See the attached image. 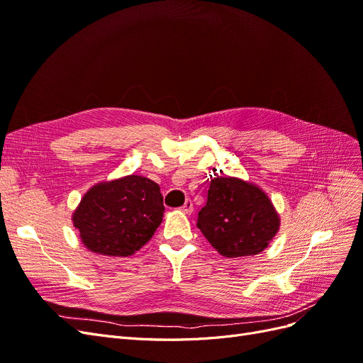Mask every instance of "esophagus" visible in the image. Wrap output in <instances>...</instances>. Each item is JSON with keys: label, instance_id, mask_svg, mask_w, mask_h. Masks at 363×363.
<instances>
[{"label": "esophagus", "instance_id": "esophagus-1", "mask_svg": "<svg viewBox=\"0 0 363 363\" xmlns=\"http://www.w3.org/2000/svg\"><path fill=\"white\" fill-rule=\"evenodd\" d=\"M182 212H184L186 215H192V212H194V204H192L191 200H188V201H186V203L183 204Z\"/></svg>", "mask_w": 363, "mask_h": 363}]
</instances>
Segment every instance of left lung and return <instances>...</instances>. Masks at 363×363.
Instances as JSON below:
<instances>
[{
	"instance_id": "1",
	"label": "left lung",
	"mask_w": 363,
	"mask_h": 363,
	"mask_svg": "<svg viewBox=\"0 0 363 363\" xmlns=\"http://www.w3.org/2000/svg\"><path fill=\"white\" fill-rule=\"evenodd\" d=\"M196 227L224 257L256 256L279 233L280 215L257 184L218 175L211 180Z\"/></svg>"
}]
</instances>
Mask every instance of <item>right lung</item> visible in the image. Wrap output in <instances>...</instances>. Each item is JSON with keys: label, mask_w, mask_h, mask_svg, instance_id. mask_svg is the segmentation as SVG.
Segmentation results:
<instances>
[{"label": "right lung", "mask_w": 363, "mask_h": 363, "mask_svg": "<svg viewBox=\"0 0 363 363\" xmlns=\"http://www.w3.org/2000/svg\"><path fill=\"white\" fill-rule=\"evenodd\" d=\"M163 212L160 186L131 174L94 184L72 212V224L89 251L128 257L152 238Z\"/></svg>", "instance_id": "add662e5"}]
</instances>
